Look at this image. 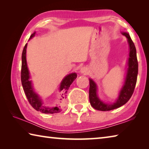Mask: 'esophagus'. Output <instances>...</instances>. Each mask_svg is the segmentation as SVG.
Here are the masks:
<instances>
[{
	"label": "esophagus",
	"instance_id": "obj_1",
	"mask_svg": "<svg viewBox=\"0 0 149 149\" xmlns=\"http://www.w3.org/2000/svg\"><path fill=\"white\" fill-rule=\"evenodd\" d=\"M80 72H81V74L86 75L88 74V72H89V70H88L87 67H85V66L82 67L80 69Z\"/></svg>",
	"mask_w": 149,
	"mask_h": 149
}]
</instances>
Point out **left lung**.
I'll return each instance as SVG.
<instances>
[{"mask_svg": "<svg viewBox=\"0 0 149 149\" xmlns=\"http://www.w3.org/2000/svg\"><path fill=\"white\" fill-rule=\"evenodd\" d=\"M122 34L127 37L129 44L130 52L127 60V68L126 70L123 85L118 94V99L114 102L108 103L100 100L98 96L97 85L92 79L89 78V101L93 108L97 110L109 111L116 109L124 105L130 99L134 91L138 74V62L137 52L135 45L128 33L122 32Z\"/></svg>", "mask_w": 149, "mask_h": 149, "instance_id": "8db88e82", "label": "left lung"}]
</instances>
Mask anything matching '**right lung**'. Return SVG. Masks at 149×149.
<instances>
[{
	"label": "right lung",
	"mask_w": 149,
	"mask_h": 149,
	"mask_svg": "<svg viewBox=\"0 0 149 149\" xmlns=\"http://www.w3.org/2000/svg\"><path fill=\"white\" fill-rule=\"evenodd\" d=\"M36 31L32 33L29 37L30 40L33 37ZM27 43L26 44L24 48L23 52L22 54V70H21V81L22 84L23 86L25 94H26L27 99L28 100L30 104L32 107L37 111H39L45 114H55L61 112L62 105L64 102V100L66 97V93L68 90L69 89L73 81L76 79L77 74L76 73H72L67 75L64 77V79L60 83L59 87L60 95L58 102L56 104L55 107H50L47 105L44 104L43 101L39 95L35 91L33 85L32 84V81L30 80L31 75H30L29 70L27 67V60H26V50H27Z\"/></svg>",
	"instance_id": "obj_1"
}]
</instances>
